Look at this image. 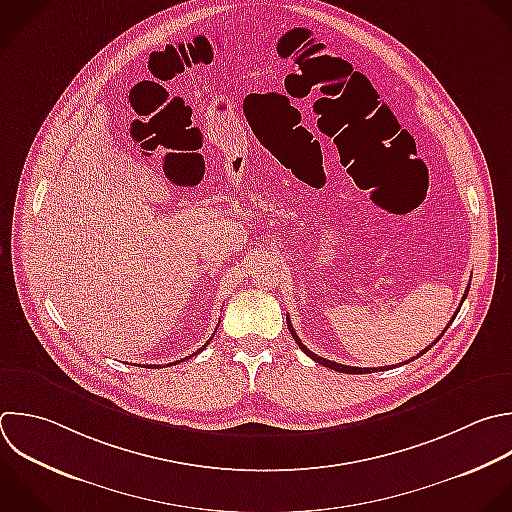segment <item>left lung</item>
Segmentation results:
<instances>
[{"label": "left lung", "mask_w": 512, "mask_h": 512, "mask_svg": "<svg viewBox=\"0 0 512 512\" xmlns=\"http://www.w3.org/2000/svg\"><path fill=\"white\" fill-rule=\"evenodd\" d=\"M468 288H470V284H468ZM468 288H466V290H464V296H462V302H464V298H466V294H468ZM460 306H462V304H460ZM458 310H460V308H458ZM458 310H456V312H454V316H452V320H454V318H456V314H458ZM452 320H450V322H448V324H446V328H444V330H442V334H444V332H446V330H448V326H450V324H452ZM286 322H288V330H290V334H292V338H294V340H296V344H298V346H300V348H302V350H304V352H306V354H308V356H310V358H312V360H316V362H318V364H322V366H326V368H332V370H338V372H344V374H360V372H366V374H368V372H376V370H390V368H394V364H392V366H382V368H358V366H346V364H338V362H332V360H326V358H322V356H316V354H314V352H310V350H308V348H306V346H304V344H302V340H300V338H298V334H296V332H294V328H292V322H290V318H288V316H286ZM442 334H440V336H438V338H436V340H434V342H432V344H430V346H426V348H424V350H422V352H420V354H416V356H412V358H410V360H414V358H420V356H422V354H424V352H428V350H430V348H432V346H434V344H436V342H438V340H440V338H442ZM410 360H408V362H410ZM408 362H406V364H408Z\"/></svg>", "instance_id": "8db88e82"}]
</instances>
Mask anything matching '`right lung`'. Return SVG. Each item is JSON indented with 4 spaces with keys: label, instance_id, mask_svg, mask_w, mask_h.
I'll return each mask as SVG.
<instances>
[{
    "label": "right lung",
    "instance_id": "1",
    "mask_svg": "<svg viewBox=\"0 0 512 512\" xmlns=\"http://www.w3.org/2000/svg\"><path fill=\"white\" fill-rule=\"evenodd\" d=\"M206 344H208V342H206ZM206 344H204V346H202V348H200V350H198V352H194V354H200V352H202V350H204V348H206ZM194 354H192V356H194ZM188 358H190V356H188ZM188 358H186V360H188ZM178 362H184V360H176V362H170V364H168V366H174V364H178ZM154 366H156V364H154ZM158 368H160V366H158Z\"/></svg>",
    "mask_w": 512,
    "mask_h": 512
}]
</instances>
